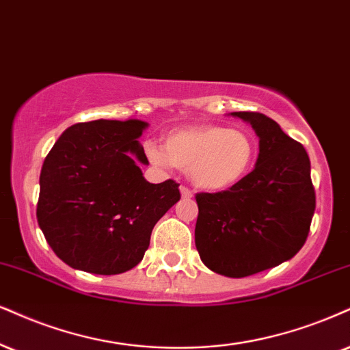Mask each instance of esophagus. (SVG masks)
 <instances>
[{"label":"esophagus","instance_id":"esophagus-1","mask_svg":"<svg viewBox=\"0 0 350 350\" xmlns=\"http://www.w3.org/2000/svg\"><path fill=\"white\" fill-rule=\"evenodd\" d=\"M180 193H182V196L183 198H193V193H191V189L189 188H187V187H180Z\"/></svg>","mask_w":350,"mask_h":350}]
</instances>
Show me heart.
<instances>
[{
    "label": "heart",
    "instance_id": "b5f03b06",
    "mask_svg": "<svg viewBox=\"0 0 350 350\" xmlns=\"http://www.w3.org/2000/svg\"><path fill=\"white\" fill-rule=\"evenodd\" d=\"M149 159L159 165L187 172L195 187L224 191L239 185L252 170L256 141L241 128L191 124L170 131L163 148L148 144Z\"/></svg>",
    "mask_w": 350,
    "mask_h": 350
}]
</instances>
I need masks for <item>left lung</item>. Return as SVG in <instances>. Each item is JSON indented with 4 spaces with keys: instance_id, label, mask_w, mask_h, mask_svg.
Returning <instances> with one entry per match:
<instances>
[{
    "instance_id": "8db88e82",
    "label": "left lung",
    "mask_w": 350,
    "mask_h": 350,
    "mask_svg": "<svg viewBox=\"0 0 350 350\" xmlns=\"http://www.w3.org/2000/svg\"><path fill=\"white\" fill-rule=\"evenodd\" d=\"M260 137L256 167L235 187L198 193L195 241L201 261L247 278L291 260L307 241L317 208L304 146L258 111H234Z\"/></svg>"
}]
</instances>
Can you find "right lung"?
I'll return each instance as SVG.
<instances>
[{"label": "right lung", "mask_w": 350, "mask_h": 350, "mask_svg": "<svg viewBox=\"0 0 350 350\" xmlns=\"http://www.w3.org/2000/svg\"><path fill=\"white\" fill-rule=\"evenodd\" d=\"M146 126L141 120L72 124L43 161L37 221L68 266L102 275L129 271L182 196L175 180L146 182L135 162L149 163L137 141Z\"/></svg>", "instance_id": "add662e5"}]
</instances>
